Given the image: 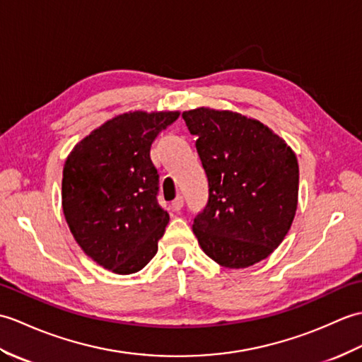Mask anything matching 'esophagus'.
<instances>
[{"label":"esophagus","instance_id":"esophagus-1","mask_svg":"<svg viewBox=\"0 0 362 362\" xmlns=\"http://www.w3.org/2000/svg\"><path fill=\"white\" fill-rule=\"evenodd\" d=\"M182 206H184V198H182L181 195L176 197V198L173 199V202H172V207H173V211H176V212L181 211Z\"/></svg>","mask_w":362,"mask_h":362}]
</instances>
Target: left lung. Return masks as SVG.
I'll return each instance as SVG.
<instances>
[{
    "instance_id": "obj_1",
    "label": "left lung",
    "mask_w": 362,
    "mask_h": 362,
    "mask_svg": "<svg viewBox=\"0 0 362 362\" xmlns=\"http://www.w3.org/2000/svg\"><path fill=\"white\" fill-rule=\"evenodd\" d=\"M207 176L206 207L194 218L203 251L224 268H247L282 243L294 220L299 165L284 139L232 111H184Z\"/></svg>"
}]
</instances>
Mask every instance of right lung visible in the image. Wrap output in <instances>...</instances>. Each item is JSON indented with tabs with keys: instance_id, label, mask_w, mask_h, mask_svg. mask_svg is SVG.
I'll use <instances>...</instances> for the list:
<instances>
[{
	"instance_id": "obj_1",
	"label": "right lung",
	"mask_w": 362,
	"mask_h": 362,
	"mask_svg": "<svg viewBox=\"0 0 362 362\" xmlns=\"http://www.w3.org/2000/svg\"><path fill=\"white\" fill-rule=\"evenodd\" d=\"M178 111L124 113L80 141L63 168L62 204L78 246L116 274L141 271L158 252L168 214L158 203L150 148Z\"/></svg>"
}]
</instances>
